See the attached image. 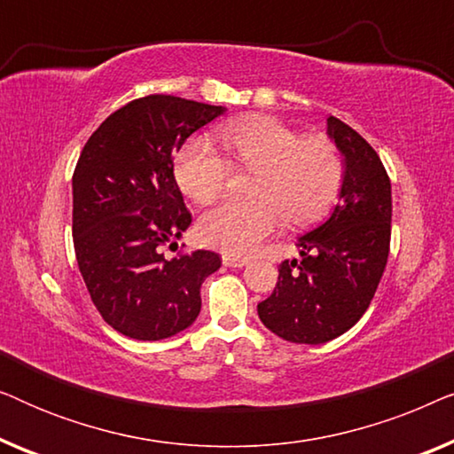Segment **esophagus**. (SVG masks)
Instances as JSON below:
<instances>
[{
	"mask_svg": "<svg viewBox=\"0 0 454 454\" xmlns=\"http://www.w3.org/2000/svg\"><path fill=\"white\" fill-rule=\"evenodd\" d=\"M223 264L231 266V269H241V266L250 264V260L239 258V256H231V254H223Z\"/></svg>",
	"mask_w": 454,
	"mask_h": 454,
	"instance_id": "obj_1",
	"label": "esophagus"
}]
</instances>
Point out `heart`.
I'll return each instance as SVG.
<instances>
[{"label": "heart", "mask_w": 454, "mask_h": 454, "mask_svg": "<svg viewBox=\"0 0 454 454\" xmlns=\"http://www.w3.org/2000/svg\"><path fill=\"white\" fill-rule=\"evenodd\" d=\"M227 157L204 136L185 142L176 179L198 204L215 202L231 167L252 171L246 200H225L198 223L204 244L247 256L283 225L303 227L325 216L343 188L345 160L326 136H301L275 117H247L219 128Z\"/></svg>", "instance_id": "heart-1"}]
</instances>
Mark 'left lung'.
<instances>
[{"mask_svg": "<svg viewBox=\"0 0 454 454\" xmlns=\"http://www.w3.org/2000/svg\"><path fill=\"white\" fill-rule=\"evenodd\" d=\"M328 136L345 157V179L328 221L297 239L301 260H283L262 325L291 343L318 345L349 331L368 309L390 250V179L380 157L337 117Z\"/></svg>", "mask_w": 454, "mask_h": 454, "instance_id": "obj_1", "label": "left lung"}]
</instances>
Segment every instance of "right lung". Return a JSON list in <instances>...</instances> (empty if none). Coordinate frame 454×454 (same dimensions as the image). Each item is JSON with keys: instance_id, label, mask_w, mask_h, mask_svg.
Segmentation results:
<instances>
[{"instance_id": "obj_1", "label": "right lung", "mask_w": 454, "mask_h": 454, "mask_svg": "<svg viewBox=\"0 0 454 454\" xmlns=\"http://www.w3.org/2000/svg\"><path fill=\"white\" fill-rule=\"evenodd\" d=\"M223 111L173 95L134 98L80 153L72 177L78 269L103 320L129 339L160 340L188 328L200 314L204 278L219 270V254L167 260L163 246L192 223L173 154Z\"/></svg>"}]
</instances>
